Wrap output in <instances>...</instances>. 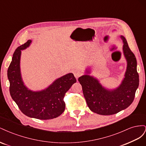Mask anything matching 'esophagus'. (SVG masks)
<instances>
[{
	"label": "esophagus",
	"mask_w": 146,
	"mask_h": 146,
	"mask_svg": "<svg viewBox=\"0 0 146 146\" xmlns=\"http://www.w3.org/2000/svg\"><path fill=\"white\" fill-rule=\"evenodd\" d=\"M74 75L75 77H76L77 79H78V77H80L82 76V73L79 71V70H76L74 71Z\"/></svg>",
	"instance_id": "obj_1"
}]
</instances>
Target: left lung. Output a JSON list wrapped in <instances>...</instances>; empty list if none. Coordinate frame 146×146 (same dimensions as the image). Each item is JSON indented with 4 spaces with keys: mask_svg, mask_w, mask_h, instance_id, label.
Segmentation results:
<instances>
[{
    "mask_svg": "<svg viewBox=\"0 0 146 146\" xmlns=\"http://www.w3.org/2000/svg\"><path fill=\"white\" fill-rule=\"evenodd\" d=\"M123 43V53L127 62L125 77L116 89L110 90L102 86L98 79L90 75L78 78L88 107L101 115H111L129 107L133 102L139 86L136 57L131 51L124 36H120ZM90 74L89 70H86Z\"/></svg>",
    "mask_w": 146,
    "mask_h": 146,
    "instance_id": "1",
    "label": "left lung"
}]
</instances>
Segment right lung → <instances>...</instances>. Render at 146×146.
Instances as JSON below:
<instances>
[{"instance_id":"obj_1","label":"right lung","mask_w":146,"mask_h":146,"mask_svg":"<svg viewBox=\"0 0 146 146\" xmlns=\"http://www.w3.org/2000/svg\"><path fill=\"white\" fill-rule=\"evenodd\" d=\"M32 41L17 47L13 55L7 71L10 82V93L21 111L30 117L42 120L56 118L65 109L66 92L77 82L72 73L56 79L46 89L33 91L24 85L21 77L20 60L21 50L29 47Z\"/></svg>"}]
</instances>
